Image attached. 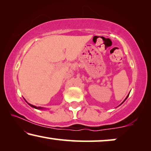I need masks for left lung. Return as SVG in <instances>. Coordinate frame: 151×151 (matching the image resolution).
Masks as SVG:
<instances>
[{
  "mask_svg": "<svg viewBox=\"0 0 151 151\" xmlns=\"http://www.w3.org/2000/svg\"><path fill=\"white\" fill-rule=\"evenodd\" d=\"M129 96H127V98H128V97H129ZM127 98H126V99H125V100H127ZM124 101H125V100H124Z\"/></svg>",
  "mask_w": 151,
  "mask_h": 151,
  "instance_id": "obj_1",
  "label": "left lung"
}]
</instances>
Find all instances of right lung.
<instances>
[{
    "mask_svg": "<svg viewBox=\"0 0 151 151\" xmlns=\"http://www.w3.org/2000/svg\"><path fill=\"white\" fill-rule=\"evenodd\" d=\"M29 104L31 106H32V107H34V108H35V109H40V107H36V106H34V105H32V104Z\"/></svg>",
    "mask_w": 151,
    "mask_h": 151,
    "instance_id": "right-lung-1",
    "label": "right lung"
}]
</instances>
